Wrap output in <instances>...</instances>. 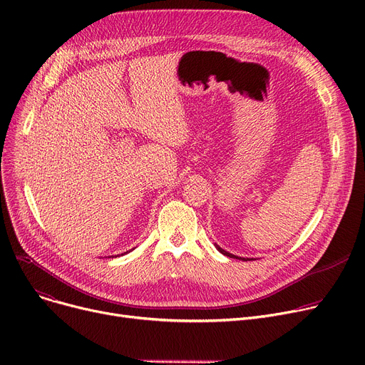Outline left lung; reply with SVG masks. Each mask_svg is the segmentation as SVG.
Instances as JSON below:
<instances>
[{
  "label": "left lung",
  "instance_id": "8db88e82",
  "mask_svg": "<svg viewBox=\"0 0 365 365\" xmlns=\"http://www.w3.org/2000/svg\"><path fill=\"white\" fill-rule=\"evenodd\" d=\"M215 245H216V248H217V250H219L222 255H225V256H227V257H234V259H240V260H245V262H247V260H253V259H248V257H247V259H245V257H238V256H235V255H231V253L225 252L223 248H220L217 244H215Z\"/></svg>",
  "mask_w": 365,
  "mask_h": 365
}]
</instances>
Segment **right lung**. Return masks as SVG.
<instances>
[{
  "label": "right lung",
  "mask_w": 365,
  "mask_h": 365,
  "mask_svg": "<svg viewBox=\"0 0 365 365\" xmlns=\"http://www.w3.org/2000/svg\"><path fill=\"white\" fill-rule=\"evenodd\" d=\"M123 255H127V253H123ZM123 255H121V256H123Z\"/></svg>",
  "instance_id": "obj_1"
}]
</instances>
